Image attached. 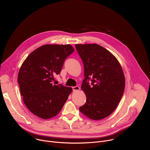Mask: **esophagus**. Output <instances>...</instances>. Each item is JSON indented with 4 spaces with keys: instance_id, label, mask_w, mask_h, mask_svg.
I'll return each mask as SVG.
<instances>
[{
    "instance_id": "1",
    "label": "esophagus",
    "mask_w": 150,
    "mask_h": 150,
    "mask_svg": "<svg viewBox=\"0 0 150 150\" xmlns=\"http://www.w3.org/2000/svg\"><path fill=\"white\" fill-rule=\"evenodd\" d=\"M72 90L73 91H78L80 90V87L78 86H75V87H72Z\"/></svg>"
}]
</instances>
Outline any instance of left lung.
<instances>
[{
  "label": "left lung",
  "instance_id": "obj_1",
  "mask_svg": "<svg viewBox=\"0 0 150 150\" xmlns=\"http://www.w3.org/2000/svg\"><path fill=\"white\" fill-rule=\"evenodd\" d=\"M75 47L83 64L81 89L87 97L79 111L92 120L103 119L113 112L123 94L122 68L117 59L98 45H75Z\"/></svg>",
  "mask_w": 150,
  "mask_h": 150
}]
</instances>
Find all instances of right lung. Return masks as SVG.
<instances>
[{
  "label": "right lung",
  "mask_w": 150,
  "mask_h": 150,
  "mask_svg": "<svg viewBox=\"0 0 150 150\" xmlns=\"http://www.w3.org/2000/svg\"><path fill=\"white\" fill-rule=\"evenodd\" d=\"M74 52L69 45H46L31 53L18 75L23 101L35 116L48 119L56 116L72 91L71 87L54 85V76L60 73L65 59Z\"/></svg>",
  "instance_id": "obj_1"
}]
</instances>
